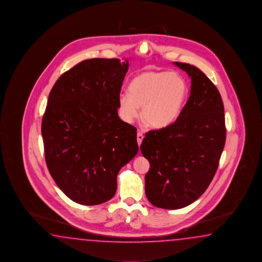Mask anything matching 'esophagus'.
Returning a JSON list of instances; mask_svg holds the SVG:
<instances>
[{
	"mask_svg": "<svg viewBox=\"0 0 262 262\" xmlns=\"http://www.w3.org/2000/svg\"><path fill=\"white\" fill-rule=\"evenodd\" d=\"M143 139H144V135H143L142 133L138 132V133H137V143H138V145H141V143H142Z\"/></svg>",
	"mask_w": 262,
	"mask_h": 262,
	"instance_id": "obj_1",
	"label": "esophagus"
}]
</instances>
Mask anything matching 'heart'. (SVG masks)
Here are the masks:
<instances>
[{"mask_svg":"<svg viewBox=\"0 0 262 262\" xmlns=\"http://www.w3.org/2000/svg\"><path fill=\"white\" fill-rule=\"evenodd\" d=\"M188 94L187 81L177 72H141L129 82L128 93L119 95V114L123 120L132 122L142 107L143 122L152 128H166L180 117Z\"/></svg>","mask_w":262,"mask_h":262,"instance_id":"1","label":"heart"}]
</instances>
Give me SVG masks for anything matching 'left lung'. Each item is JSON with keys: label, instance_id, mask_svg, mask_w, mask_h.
<instances>
[{"label": "left lung", "instance_id": "left-lung-1", "mask_svg": "<svg viewBox=\"0 0 262 262\" xmlns=\"http://www.w3.org/2000/svg\"><path fill=\"white\" fill-rule=\"evenodd\" d=\"M191 78L180 117L145 134L140 149L150 163L145 195L158 208H184L200 198L215 174L226 143L224 103L218 89L194 66L174 62Z\"/></svg>", "mask_w": 262, "mask_h": 262}]
</instances>
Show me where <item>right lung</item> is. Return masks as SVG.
Here are the masks:
<instances>
[{
    "mask_svg": "<svg viewBox=\"0 0 262 262\" xmlns=\"http://www.w3.org/2000/svg\"><path fill=\"white\" fill-rule=\"evenodd\" d=\"M128 62L84 60L54 83L42 118L47 166L76 203L98 205L117 192L119 170L138 152L137 129L117 114Z\"/></svg>",
    "mask_w": 262,
    "mask_h": 262,
    "instance_id": "right-lung-1",
    "label": "right lung"
}]
</instances>
